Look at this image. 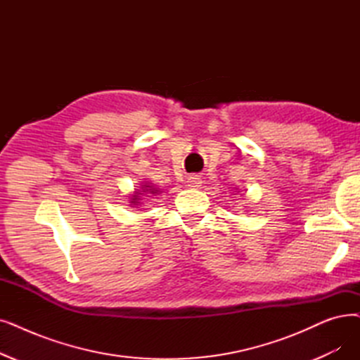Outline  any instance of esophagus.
Here are the masks:
<instances>
[{"mask_svg": "<svg viewBox=\"0 0 360 360\" xmlns=\"http://www.w3.org/2000/svg\"><path fill=\"white\" fill-rule=\"evenodd\" d=\"M186 182H188L190 188H197V186H200V184H201V179L198 178V175H191Z\"/></svg>", "mask_w": 360, "mask_h": 360, "instance_id": "1", "label": "esophagus"}]
</instances>
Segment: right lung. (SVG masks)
Instances as JSON below:
<instances>
[{"mask_svg": "<svg viewBox=\"0 0 360 360\" xmlns=\"http://www.w3.org/2000/svg\"><path fill=\"white\" fill-rule=\"evenodd\" d=\"M146 186H148V185H146ZM148 191V190H147ZM151 193H155L158 190H150ZM136 198H138V195H134V198H132V202H136Z\"/></svg>", "mask_w": 360, "mask_h": 360, "instance_id": "right-lung-1", "label": "right lung"}]
</instances>
